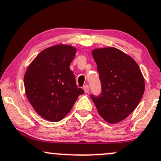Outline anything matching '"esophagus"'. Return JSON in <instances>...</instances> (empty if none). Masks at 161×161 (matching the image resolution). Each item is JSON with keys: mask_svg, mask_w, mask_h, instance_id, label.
<instances>
[{"mask_svg": "<svg viewBox=\"0 0 161 161\" xmlns=\"http://www.w3.org/2000/svg\"><path fill=\"white\" fill-rule=\"evenodd\" d=\"M83 89L84 91H85L86 93H88V92H89V86L88 85H85L83 86Z\"/></svg>", "mask_w": 161, "mask_h": 161, "instance_id": "34e87169", "label": "esophagus"}]
</instances>
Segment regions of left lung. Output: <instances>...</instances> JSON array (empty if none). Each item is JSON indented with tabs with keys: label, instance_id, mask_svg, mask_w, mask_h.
<instances>
[{
	"label": "left lung",
	"instance_id": "left-lung-1",
	"mask_svg": "<svg viewBox=\"0 0 161 161\" xmlns=\"http://www.w3.org/2000/svg\"><path fill=\"white\" fill-rule=\"evenodd\" d=\"M101 82L99 96L91 95L98 113L106 122L116 123L127 117L143 97L145 82L131 57L117 48L92 51Z\"/></svg>",
	"mask_w": 161,
	"mask_h": 161
}]
</instances>
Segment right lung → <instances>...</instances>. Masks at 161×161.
Instances as JSON below:
<instances>
[{
	"mask_svg": "<svg viewBox=\"0 0 161 161\" xmlns=\"http://www.w3.org/2000/svg\"><path fill=\"white\" fill-rule=\"evenodd\" d=\"M76 49L58 45L46 48L34 59L24 78L27 97L44 119L58 122L72 109L83 89L78 88L69 69Z\"/></svg>",
	"mask_w": 161,
	"mask_h": 161,
	"instance_id": "1",
	"label": "right lung"
}]
</instances>
